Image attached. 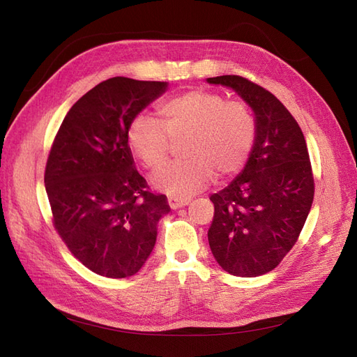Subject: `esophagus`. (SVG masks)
Returning <instances> with one entry per match:
<instances>
[{"mask_svg": "<svg viewBox=\"0 0 357 357\" xmlns=\"http://www.w3.org/2000/svg\"><path fill=\"white\" fill-rule=\"evenodd\" d=\"M189 202H190V199H188V198H176V197H169L168 198V204H169V207L172 210H177V208L185 207V205H188Z\"/></svg>", "mask_w": 357, "mask_h": 357, "instance_id": "34e87169", "label": "esophagus"}]
</instances>
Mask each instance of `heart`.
<instances>
[{
  "label": "heart",
  "instance_id": "obj_1",
  "mask_svg": "<svg viewBox=\"0 0 357 357\" xmlns=\"http://www.w3.org/2000/svg\"><path fill=\"white\" fill-rule=\"evenodd\" d=\"M160 123L137 116L128 128V144L146 168L155 169L169 155L171 139L181 142L188 158L153 172L152 186L174 197H190L218 176L229 178L245 167L257 137L253 112L243 101H228L211 91H189L162 102Z\"/></svg>",
  "mask_w": 357,
  "mask_h": 357
}]
</instances>
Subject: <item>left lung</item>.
I'll use <instances>...</instances> for the list:
<instances>
[{
  "label": "left lung",
  "instance_id": "8db88e82",
  "mask_svg": "<svg viewBox=\"0 0 357 357\" xmlns=\"http://www.w3.org/2000/svg\"><path fill=\"white\" fill-rule=\"evenodd\" d=\"M207 83L238 93L257 123L245 167L210 197L211 253L232 275H264L295 245L314 198L305 138L286 107L261 86L240 75L210 77Z\"/></svg>",
  "mask_w": 357,
  "mask_h": 357
}]
</instances>
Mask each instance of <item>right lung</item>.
Masks as SVG:
<instances>
[{
  "label": "right lung",
  "instance_id": "obj_1",
  "mask_svg": "<svg viewBox=\"0 0 357 357\" xmlns=\"http://www.w3.org/2000/svg\"><path fill=\"white\" fill-rule=\"evenodd\" d=\"M167 89V82L105 80L71 107L53 142L45 172L53 225L98 275L137 274L169 213L167 197L147 190L128 146L132 119Z\"/></svg>",
  "mask_w": 357,
  "mask_h": 357
}]
</instances>
